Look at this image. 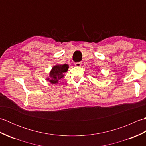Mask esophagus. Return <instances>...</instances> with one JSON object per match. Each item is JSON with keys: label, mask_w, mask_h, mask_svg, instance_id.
<instances>
[{"label": "esophagus", "mask_w": 146, "mask_h": 146, "mask_svg": "<svg viewBox=\"0 0 146 146\" xmlns=\"http://www.w3.org/2000/svg\"><path fill=\"white\" fill-rule=\"evenodd\" d=\"M75 65L76 66H80L82 65V62H75Z\"/></svg>", "instance_id": "34e87169"}]
</instances>
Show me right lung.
I'll return each instance as SVG.
<instances>
[{"label": "right lung", "mask_w": 146, "mask_h": 146, "mask_svg": "<svg viewBox=\"0 0 146 146\" xmlns=\"http://www.w3.org/2000/svg\"><path fill=\"white\" fill-rule=\"evenodd\" d=\"M69 66L68 64L56 65L52 68L49 73L50 78H48V80L52 84L58 83L59 80L64 76V73L66 72Z\"/></svg>", "instance_id": "1"}]
</instances>
